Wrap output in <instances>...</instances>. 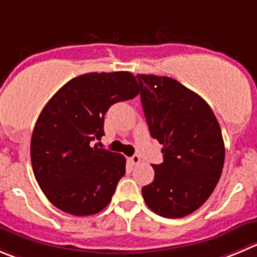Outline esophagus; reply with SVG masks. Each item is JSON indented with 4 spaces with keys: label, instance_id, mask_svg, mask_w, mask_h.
<instances>
[{
    "label": "esophagus",
    "instance_id": "obj_1",
    "mask_svg": "<svg viewBox=\"0 0 257 257\" xmlns=\"http://www.w3.org/2000/svg\"><path fill=\"white\" fill-rule=\"evenodd\" d=\"M130 161H131V163H133V165H138V164H140L141 159H140V156L138 155V154H135V155H134V156H131Z\"/></svg>",
    "mask_w": 257,
    "mask_h": 257
}]
</instances>
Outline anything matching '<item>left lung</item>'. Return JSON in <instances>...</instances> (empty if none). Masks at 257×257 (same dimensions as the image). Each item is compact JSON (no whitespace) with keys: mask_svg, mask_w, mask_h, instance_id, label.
<instances>
[{"mask_svg":"<svg viewBox=\"0 0 257 257\" xmlns=\"http://www.w3.org/2000/svg\"><path fill=\"white\" fill-rule=\"evenodd\" d=\"M151 138L164 161L141 189L149 208L167 218L197 211L216 188L224 163L221 127L206 101L169 77L138 74Z\"/></svg>","mask_w":257,"mask_h":257,"instance_id":"left-lung-1","label":"left lung"}]
</instances>
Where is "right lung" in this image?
<instances>
[{"instance_id":"right-lung-1","label":"right lung","mask_w":257,"mask_h":257,"mask_svg":"<svg viewBox=\"0 0 257 257\" xmlns=\"http://www.w3.org/2000/svg\"><path fill=\"white\" fill-rule=\"evenodd\" d=\"M138 94L130 72L87 73L65 83L44 107L31 138V164L41 190L57 208L90 216L111 202L126 159L90 144L104 135L109 107Z\"/></svg>"}]
</instances>
